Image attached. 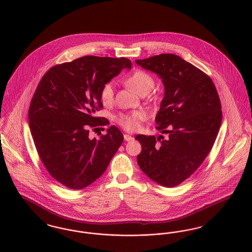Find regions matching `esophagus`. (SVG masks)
Masks as SVG:
<instances>
[{
    "mask_svg": "<svg viewBox=\"0 0 252 252\" xmlns=\"http://www.w3.org/2000/svg\"><path fill=\"white\" fill-rule=\"evenodd\" d=\"M124 139H125V141L129 142V141L133 140V137L130 136V135H128V134H125V135H124Z\"/></svg>",
    "mask_w": 252,
    "mask_h": 252,
    "instance_id": "34e87169",
    "label": "esophagus"
}]
</instances>
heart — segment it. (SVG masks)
<instances>
[{
	"mask_svg": "<svg viewBox=\"0 0 252 252\" xmlns=\"http://www.w3.org/2000/svg\"><path fill=\"white\" fill-rule=\"evenodd\" d=\"M126 84L138 94H141L144 92H149L153 86L154 80L150 74L147 72L138 70L132 72L131 74L126 79ZM114 96V84L108 82L104 85L101 90V100L104 104H109L112 102ZM145 113L144 111H133L131 113L120 114L117 117L118 124L126 130H135L140 126L141 122L145 120Z\"/></svg>",
	"mask_w": 252,
	"mask_h": 252,
	"instance_id": "obj_1",
	"label": "heart"
}]
</instances>
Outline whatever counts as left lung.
Returning a JSON list of instances; mask_svg holds the SVG:
<instances>
[{
  "instance_id": "obj_1",
  "label": "left lung",
  "mask_w": 252,
  "mask_h": 252,
  "mask_svg": "<svg viewBox=\"0 0 252 252\" xmlns=\"http://www.w3.org/2000/svg\"><path fill=\"white\" fill-rule=\"evenodd\" d=\"M135 62L162 80L164 95L155 121L167 136L137 135L142 145L137 162L149 179L175 187L192 176L215 144L222 121L220 99L212 79L179 56Z\"/></svg>"
}]
</instances>
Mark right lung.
<instances>
[{
    "label": "right lung",
    "mask_w": 252,
    "mask_h": 252,
    "mask_svg": "<svg viewBox=\"0 0 252 252\" xmlns=\"http://www.w3.org/2000/svg\"><path fill=\"white\" fill-rule=\"evenodd\" d=\"M123 69L130 70L131 61L86 56L52 67L37 85L28 112L30 131L49 174L70 189L100 178L124 141L115 126L99 139L89 137L90 128L108 124L95 117L103 108L101 90Z\"/></svg>",
    "instance_id": "1"
}]
</instances>
